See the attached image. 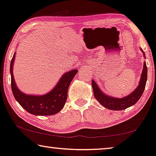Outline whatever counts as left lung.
Here are the masks:
<instances>
[{"instance_id":"obj_1","label":"left lung","mask_w":156,"mask_h":156,"mask_svg":"<svg viewBox=\"0 0 156 156\" xmlns=\"http://www.w3.org/2000/svg\"><path fill=\"white\" fill-rule=\"evenodd\" d=\"M145 57V54L143 50H141ZM147 67L146 62L144 63V69L141 73L140 81H139L138 87L134 90L133 92L129 94L128 96H126L122 98H115V97L108 96L99 89L98 85L95 83V81L92 80V85L93 92L95 99L100 103L104 107L113 111H120L129 108L130 106L135 104L140 99L143 92L144 91L146 80H147Z\"/></svg>"}]
</instances>
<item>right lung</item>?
Returning a JSON list of instances; mask_svg holds the SVG:
<instances>
[{"mask_svg":"<svg viewBox=\"0 0 156 156\" xmlns=\"http://www.w3.org/2000/svg\"><path fill=\"white\" fill-rule=\"evenodd\" d=\"M15 53L10 62L11 87L12 94L18 103L27 112L36 115H52L59 113L64 106L67 99V92L72 80L78 73L77 69H73L65 73L54 89L44 95H30L21 92L16 85L13 76V64Z\"/></svg>","mask_w":156,"mask_h":156,"instance_id":"1","label":"right lung"}]
</instances>
